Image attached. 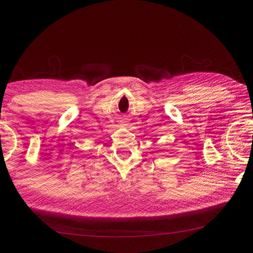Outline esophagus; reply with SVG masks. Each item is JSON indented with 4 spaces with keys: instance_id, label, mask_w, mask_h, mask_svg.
Here are the masks:
<instances>
[{
    "instance_id": "obj_1",
    "label": "esophagus",
    "mask_w": 253,
    "mask_h": 253,
    "mask_svg": "<svg viewBox=\"0 0 253 253\" xmlns=\"http://www.w3.org/2000/svg\"><path fill=\"white\" fill-rule=\"evenodd\" d=\"M122 124H125V122H122Z\"/></svg>"
}]
</instances>
